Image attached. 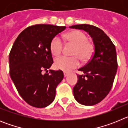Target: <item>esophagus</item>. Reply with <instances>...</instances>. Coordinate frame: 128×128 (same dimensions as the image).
<instances>
[{"mask_svg": "<svg viewBox=\"0 0 128 128\" xmlns=\"http://www.w3.org/2000/svg\"><path fill=\"white\" fill-rule=\"evenodd\" d=\"M63 74H64V76H65V78H66V77L68 75V72H63Z\"/></svg>", "mask_w": 128, "mask_h": 128, "instance_id": "esophagus-1", "label": "esophagus"}]
</instances>
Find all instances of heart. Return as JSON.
I'll list each match as a JSON object with an SVG mask.
<instances>
[{
	"mask_svg": "<svg viewBox=\"0 0 128 128\" xmlns=\"http://www.w3.org/2000/svg\"><path fill=\"white\" fill-rule=\"evenodd\" d=\"M68 44L74 45V47L72 55L74 56L66 57L62 56L55 60L54 66L57 69L68 72L80 66V58L83 62L88 60L94 52V47L88 41V37L85 33L81 30H75L67 32L64 36ZM63 48V43L58 36H55L50 45V50L52 54L58 57L62 54Z\"/></svg>",
	"mask_w": 128,
	"mask_h": 128,
	"instance_id": "1",
	"label": "heart"
}]
</instances>
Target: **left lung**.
I'll return each mask as SVG.
<instances>
[{"instance_id": "left-lung-1", "label": "left lung", "mask_w": 128, "mask_h": 128, "mask_svg": "<svg viewBox=\"0 0 128 128\" xmlns=\"http://www.w3.org/2000/svg\"><path fill=\"white\" fill-rule=\"evenodd\" d=\"M70 28L85 30L93 40V56L78 70L83 74L78 75V82L73 88L74 98L79 103L93 106L103 100L112 87L118 66L115 47L103 30L96 26L80 24Z\"/></svg>"}]
</instances>
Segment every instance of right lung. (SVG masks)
<instances>
[{
	"label": "right lung",
	"mask_w": 128,
	"mask_h": 128,
	"mask_svg": "<svg viewBox=\"0 0 128 128\" xmlns=\"http://www.w3.org/2000/svg\"><path fill=\"white\" fill-rule=\"evenodd\" d=\"M65 26L37 24L20 32L9 55L11 80L22 99L30 106L44 108L52 102L63 79L62 70H47L53 63L50 45ZM46 70L48 73L42 74Z\"/></svg>",
	"instance_id": "add662e5"
}]
</instances>
